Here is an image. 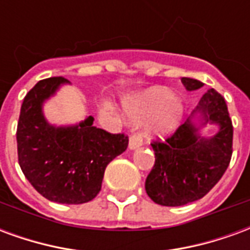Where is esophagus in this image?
Segmentation results:
<instances>
[{
  "label": "esophagus",
  "instance_id": "34e87169",
  "mask_svg": "<svg viewBox=\"0 0 250 250\" xmlns=\"http://www.w3.org/2000/svg\"><path fill=\"white\" fill-rule=\"evenodd\" d=\"M142 143H143L142 136L139 134H136V132H132L130 135V141H128V148L130 150H135V148L142 146Z\"/></svg>",
  "mask_w": 250,
  "mask_h": 250
}]
</instances>
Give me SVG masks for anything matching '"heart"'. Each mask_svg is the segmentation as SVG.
Here are the masks:
<instances>
[{"mask_svg": "<svg viewBox=\"0 0 250 250\" xmlns=\"http://www.w3.org/2000/svg\"><path fill=\"white\" fill-rule=\"evenodd\" d=\"M125 108L132 119L139 120L150 116L147 122L148 134L157 136L167 135L178 127L184 107L178 99L167 89L154 87L135 98L125 100Z\"/></svg>", "mask_w": 250, "mask_h": 250, "instance_id": "heart-1", "label": "heart"}]
</instances>
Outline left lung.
Masks as SVG:
<instances>
[{"label": "left lung", "instance_id": "1", "mask_svg": "<svg viewBox=\"0 0 250 250\" xmlns=\"http://www.w3.org/2000/svg\"><path fill=\"white\" fill-rule=\"evenodd\" d=\"M188 91H195L204 83L182 77ZM194 114H201L202 125H217L211 138L198 134L191 118L173 135L152 142L155 163L147 175L146 193L155 204L182 206L201 199L214 188L230 163L233 152V125L222 95L210 88L199 100Z\"/></svg>", "mask_w": 250, "mask_h": 250}]
</instances>
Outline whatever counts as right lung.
I'll list each match as a JSON object with an SVG mask.
<instances>
[{
	"label": "right lung",
	"mask_w": 250,
	"mask_h": 250,
	"mask_svg": "<svg viewBox=\"0 0 250 250\" xmlns=\"http://www.w3.org/2000/svg\"><path fill=\"white\" fill-rule=\"evenodd\" d=\"M64 77L36 84L24 98L17 125V154L30 185L49 201L79 205L92 201L102 188L104 170L125 151L128 136L93 125V118L76 125L56 127L42 114V103L55 95Z\"/></svg>",
	"instance_id": "1"
}]
</instances>
